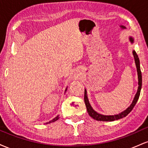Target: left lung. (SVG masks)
I'll return each mask as SVG.
<instances>
[{"label": "left lung", "mask_w": 148, "mask_h": 148, "mask_svg": "<svg viewBox=\"0 0 148 148\" xmlns=\"http://www.w3.org/2000/svg\"><path fill=\"white\" fill-rule=\"evenodd\" d=\"M130 39V41L132 44H133L134 42V37H129ZM133 53L134 58V61H135L136 67V70H137V74H138V90H137V92L136 93L135 97H134L133 101L131 103V105L128 108H127L126 110L123 111L121 113H118V114L116 115H102L101 113H97V112L95 111L92 108V107L91 106L90 103L89 102V100H88V95H87V90L86 89H85V93H84V101L85 103H86V108H87V111L88 114H89L91 118H92L95 120H98V121H106V122H111V121H114V120H118L119 119H121L123 118H125L126 117L129 113L132 111V110L133 109L134 106L136 103L137 101H138L139 96H140V90H141L142 87V74L141 72H140V60H139L138 56L137 55V53L134 50H133Z\"/></svg>", "instance_id": "8db88e82"}]
</instances>
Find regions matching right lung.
Wrapping results in <instances>:
<instances>
[{
  "label": "right lung",
  "instance_id": "add662e5",
  "mask_svg": "<svg viewBox=\"0 0 148 148\" xmlns=\"http://www.w3.org/2000/svg\"><path fill=\"white\" fill-rule=\"evenodd\" d=\"M67 88H66L65 92L67 91ZM58 119H59V115H57V116L56 117V118H54L53 119V120H50V121L48 122V123H46L45 124H49V123H54V122H56V120H58Z\"/></svg>",
  "mask_w": 148,
  "mask_h": 148
}]
</instances>
